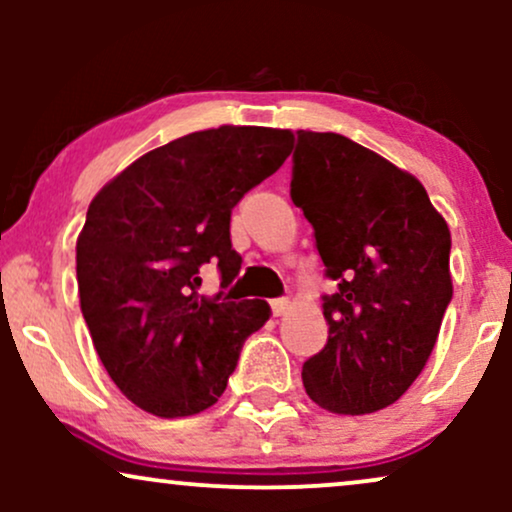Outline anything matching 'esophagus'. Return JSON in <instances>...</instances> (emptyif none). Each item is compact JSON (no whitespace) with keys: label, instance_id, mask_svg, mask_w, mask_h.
<instances>
[{"label":"esophagus","instance_id":"34e87169","mask_svg":"<svg viewBox=\"0 0 512 512\" xmlns=\"http://www.w3.org/2000/svg\"><path fill=\"white\" fill-rule=\"evenodd\" d=\"M291 310V301L289 298H276V301H272V313L279 317V315H286Z\"/></svg>","mask_w":512,"mask_h":512}]
</instances>
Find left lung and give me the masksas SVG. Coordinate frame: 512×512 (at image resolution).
I'll return each mask as SVG.
<instances>
[{
  "mask_svg": "<svg viewBox=\"0 0 512 512\" xmlns=\"http://www.w3.org/2000/svg\"><path fill=\"white\" fill-rule=\"evenodd\" d=\"M291 199L337 281L305 392L332 414L390 407L424 370L452 298L448 223L414 175L334 132L298 129Z\"/></svg>",
  "mask_w": 512,
  "mask_h": 512,
  "instance_id": "left-lung-1",
  "label": "left lung"
}]
</instances>
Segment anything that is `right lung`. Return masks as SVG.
Wrapping results in <instances>:
<instances>
[{"instance_id": "right-lung-1", "label": "right lung", "mask_w": 512, "mask_h": 512, "mask_svg": "<svg viewBox=\"0 0 512 512\" xmlns=\"http://www.w3.org/2000/svg\"><path fill=\"white\" fill-rule=\"evenodd\" d=\"M291 129L221 125L149 151L88 204L76 238L81 313L98 358L129 402L180 419L219 402L240 349L269 320L264 301L197 296L199 269H240L231 209L276 173Z\"/></svg>"}]
</instances>
